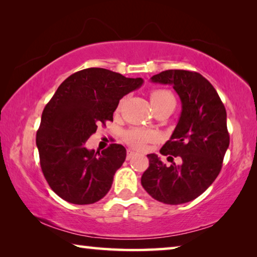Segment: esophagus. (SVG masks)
<instances>
[{
    "label": "esophagus",
    "instance_id": "34e87169",
    "mask_svg": "<svg viewBox=\"0 0 257 257\" xmlns=\"http://www.w3.org/2000/svg\"><path fill=\"white\" fill-rule=\"evenodd\" d=\"M135 155H137L136 153H135V152H133V151H128V152H127V160L133 159Z\"/></svg>",
    "mask_w": 257,
    "mask_h": 257
}]
</instances>
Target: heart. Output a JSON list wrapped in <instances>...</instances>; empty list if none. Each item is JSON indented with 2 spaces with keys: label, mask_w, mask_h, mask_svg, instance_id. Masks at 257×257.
I'll use <instances>...</instances> for the list:
<instances>
[{
  "label": "heart",
  "mask_w": 257,
  "mask_h": 257,
  "mask_svg": "<svg viewBox=\"0 0 257 257\" xmlns=\"http://www.w3.org/2000/svg\"><path fill=\"white\" fill-rule=\"evenodd\" d=\"M151 101L154 108L165 105V104L176 103V99L173 97L171 92L165 89L153 90L151 93ZM152 138H153V134L149 132H143V130L138 129L130 130V132L125 134V141L128 142V144L138 150L143 149L146 143L152 141Z\"/></svg>",
  "instance_id": "b5f03b06"
}]
</instances>
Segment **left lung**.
Listing matches in <instances>:
<instances>
[{"label": "left lung", "instance_id": "obj_1", "mask_svg": "<svg viewBox=\"0 0 257 257\" xmlns=\"http://www.w3.org/2000/svg\"><path fill=\"white\" fill-rule=\"evenodd\" d=\"M151 81L171 85L180 97V118L160 153L181 160L167 165L156 154H149L150 167L143 173L142 186L159 202L188 203L213 184L222 168L230 143L227 112L214 87L201 73L165 70Z\"/></svg>", "mask_w": 257, "mask_h": 257}]
</instances>
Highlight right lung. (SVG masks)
I'll return each mask as SVG.
<instances>
[{"label": "right lung", "mask_w": 257, "mask_h": 257, "mask_svg": "<svg viewBox=\"0 0 257 257\" xmlns=\"http://www.w3.org/2000/svg\"><path fill=\"white\" fill-rule=\"evenodd\" d=\"M142 78H125L103 68H88L68 77L42 113L36 135L41 168L52 190L78 205L93 204L110 190L127 151L120 144L87 150L99 123L113 121L124 95L139 88Z\"/></svg>", "instance_id": "obj_1"}]
</instances>
